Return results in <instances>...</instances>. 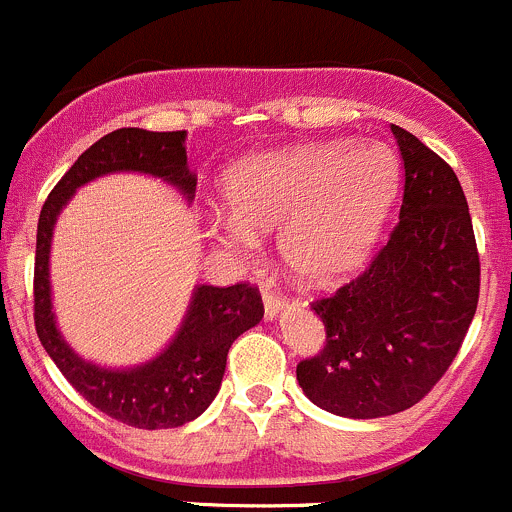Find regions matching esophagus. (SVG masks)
I'll return each instance as SVG.
<instances>
[{
	"label": "esophagus",
	"mask_w": 512,
	"mask_h": 512,
	"mask_svg": "<svg viewBox=\"0 0 512 512\" xmlns=\"http://www.w3.org/2000/svg\"><path fill=\"white\" fill-rule=\"evenodd\" d=\"M283 308H286V298H283V293L271 286L263 288V311H266V318H271L273 321Z\"/></svg>",
	"instance_id": "esophagus-1"
}]
</instances>
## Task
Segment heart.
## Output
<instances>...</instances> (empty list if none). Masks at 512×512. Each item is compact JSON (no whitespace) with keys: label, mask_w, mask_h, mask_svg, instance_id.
I'll use <instances>...</instances> for the list:
<instances>
[{"label":"heart","mask_w":512,"mask_h":512,"mask_svg":"<svg viewBox=\"0 0 512 512\" xmlns=\"http://www.w3.org/2000/svg\"><path fill=\"white\" fill-rule=\"evenodd\" d=\"M396 156L376 144L326 141L256 154L229 171L226 201L211 231L236 251H254L258 231L278 229L288 268L303 281L333 283L361 266L396 201Z\"/></svg>","instance_id":"1"}]
</instances>
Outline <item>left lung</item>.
<instances>
[{"label": "left lung", "instance_id": "1", "mask_svg": "<svg viewBox=\"0 0 512 512\" xmlns=\"http://www.w3.org/2000/svg\"><path fill=\"white\" fill-rule=\"evenodd\" d=\"M406 166L401 214L366 271L311 303L326 343L296 366L323 411L383 418L416 406L458 356L478 308L480 258L455 171L391 126Z\"/></svg>", "mask_w": 512, "mask_h": 512}]
</instances>
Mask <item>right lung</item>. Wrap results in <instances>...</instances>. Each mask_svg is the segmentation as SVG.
<instances>
[{"label": "right lung", "instance_id": "add662e5", "mask_svg": "<svg viewBox=\"0 0 512 512\" xmlns=\"http://www.w3.org/2000/svg\"><path fill=\"white\" fill-rule=\"evenodd\" d=\"M184 139L186 131H146L131 126L101 136L54 186L44 201L37 226L34 326L39 341L79 396L114 421L144 430L179 428L209 408L219 393L231 343L263 318L258 286L249 281L226 288L199 286L184 326L159 358L134 371H106L82 361L54 326L49 298V244L54 221L69 196L101 174L144 171L171 181L184 194H194L196 179L186 166Z\"/></svg>", "mask_w": 512, "mask_h": 512}]
</instances>
